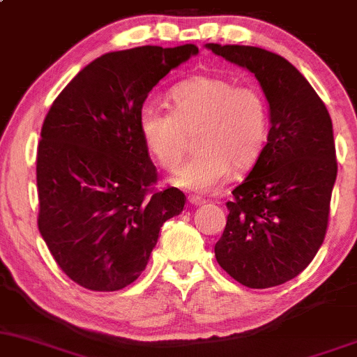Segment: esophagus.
Segmentation results:
<instances>
[{
    "instance_id": "1",
    "label": "esophagus",
    "mask_w": 357,
    "mask_h": 357,
    "mask_svg": "<svg viewBox=\"0 0 357 357\" xmlns=\"http://www.w3.org/2000/svg\"><path fill=\"white\" fill-rule=\"evenodd\" d=\"M206 201L203 199V197H199V196H189V204L190 206H201V204H204Z\"/></svg>"
}]
</instances>
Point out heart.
I'll return each mask as SVG.
<instances>
[{
  "instance_id": "heart-1",
  "label": "heart",
  "mask_w": 357,
  "mask_h": 357,
  "mask_svg": "<svg viewBox=\"0 0 357 357\" xmlns=\"http://www.w3.org/2000/svg\"><path fill=\"white\" fill-rule=\"evenodd\" d=\"M174 109L142 106L139 130L165 170H175L197 130L196 156L175 172L172 183L209 192L235 172L256 165L270 135V106L255 86H237L218 75H194L170 91Z\"/></svg>"
}]
</instances>
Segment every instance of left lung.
I'll list each match as a JSON object with an SVG mask.
<instances>
[{
  "label": "left lung",
  "mask_w": 357,
  "mask_h": 357,
  "mask_svg": "<svg viewBox=\"0 0 357 357\" xmlns=\"http://www.w3.org/2000/svg\"><path fill=\"white\" fill-rule=\"evenodd\" d=\"M206 47L251 72L270 106L268 142L227 203L216 261L249 289L282 285L313 261L325 238L337 178L332 119L285 58L255 46Z\"/></svg>",
  "instance_id": "obj_1"
}]
</instances>
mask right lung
Masks as SVG:
<instances>
[{
	"instance_id": "right-lung-1",
	"label": "right lung",
	"mask_w": 357,
	"mask_h": 357,
	"mask_svg": "<svg viewBox=\"0 0 357 357\" xmlns=\"http://www.w3.org/2000/svg\"><path fill=\"white\" fill-rule=\"evenodd\" d=\"M199 53L141 46L91 61L44 119L38 148L39 232L75 284L113 292L137 280L183 192H153L156 167L139 130L149 91Z\"/></svg>"
}]
</instances>
